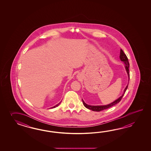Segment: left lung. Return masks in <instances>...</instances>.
<instances>
[{
    "label": "left lung",
    "mask_w": 151,
    "mask_h": 151,
    "mask_svg": "<svg viewBox=\"0 0 151 151\" xmlns=\"http://www.w3.org/2000/svg\"><path fill=\"white\" fill-rule=\"evenodd\" d=\"M120 60H121L122 61H123V62L124 63V64H125V67L126 72H127V74H128V79L129 80V62H128V58H127L126 55L124 53V51H122V49L120 50ZM128 84L127 85V86L126 87V88H125V90H124V93L122 94V96H120V97H119L118 99L114 101H113V103L109 104V105H103V106H91V105H88L86 104V103L83 101V100L82 99L83 105H84V106H85L86 108H87V109H91V110L93 111H96V112H100V111H101L104 110V109H109L111 107L115 105L116 104L119 103V102L120 101V100L122 99V96H124V94L125 93L126 91L127 87H128Z\"/></svg>",
    "instance_id": "1"
}]
</instances>
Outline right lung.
Here are the masks:
<instances>
[{
    "instance_id": "obj_1",
    "label": "right lung",
    "mask_w": 151,
    "mask_h": 151,
    "mask_svg": "<svg viewBox=\"0 0 151 151\" xmlns=\"http://www.w3.org/2000/svg\"><path fill=\"white\" fill-rule=\"evenodd\" d=\"M60 103H59V104H57V105H55V106H53V107H52V108H55V107H57V106H58V105H59V104H60Z\"/></svg>"
}]
</instances>
